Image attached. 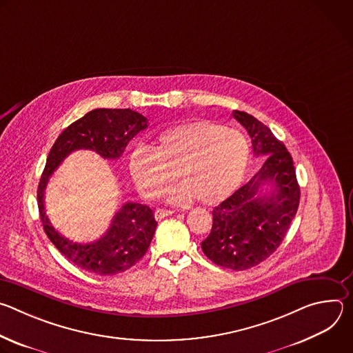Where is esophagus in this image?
Segmentation results:
<instances>
[{"label": "esophagus", "mask_w": 353, "mask_h": 353, "mask_svg": "<svg viewBox=\"0 0 353 353\" xmlns=\"http://www.w3.org/2000/svg\"><path fill=\"white\" fill-rule=\"evenodd\" d=\"M174 214V211H170V210H157L155 211V218H157V221H162L163 218H166V216H169V215H173Z\"/></svg>", "instance_id": "esophagus-1"}]
</instances>
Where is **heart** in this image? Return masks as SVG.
I'll list each match as a JSON object with an SVG mask.
<instances>
[{
	"label": "heart",
	"instance_id": "1",
	"mask_svg": "<svg viewBox=\"0 0 353 353\" xmlns=\"http://www.w3.org/2000/svg\"><path fill=\"white\" fill-rule=\"evenodd\" d=\"M250 146L245 137L210 120H188L159 131L150 145L130 157V172L138 190L148 198L159 196L172 180L180 179L168 192L174 204L215 205L240 184L247 169Z\"/></svg>",
	"mask_w": 353,
	"mask_h": 353
}]
</instances>
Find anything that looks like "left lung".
<instances>
[{
  "instance_id": "left-lung-1",
  "label": "left lung",
  "mask_w": 353,
  "mask_h": 353,
  "mask_svg": "<svg viewBox=\"0 0 353 353\" xmlns=\"http://www.w3.org/2000/svg\"><path fill=\"white\" fill-rule=\"evenodd\" d=\"M233 117L251 137L254 155L265 161L248 183L215 207L211 233L201 247L216 265L243 271L279 247L297 212L300 187L283 142L251 114L234 110ZM270 183L273 191L266 192Z\"/></svg>"
}]
</instances>
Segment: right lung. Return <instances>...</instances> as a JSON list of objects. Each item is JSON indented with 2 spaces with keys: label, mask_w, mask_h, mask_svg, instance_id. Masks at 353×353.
<instances>
[{
  "label": "right lung",
  "mask_w": 353,
  "mask_h": 353,
  "mask_svg": "<svg viewBox=\"0 0 353 353\" xmlns=\"http://www.w3.org/2000/svg\"><path fill=\"white\" fill-rule=\"evenodd\" d=\"M148 127V120L131 109H94L68 125L50 149L37 187V205L43 229L63 256L77 267L96 275H116L135 265L148 251L158 222L148 205L127 203L113 216L99 240L75 243L60 234L48 221L44 190L60 163L78 149H89L105 159H119L127 143Z\"/></svg>",
  "instance_id": "1"
}]
</instances>
